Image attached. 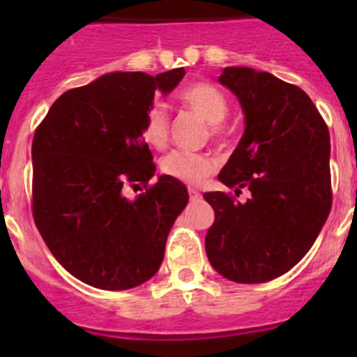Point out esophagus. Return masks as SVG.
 Segmentation results:
<instances>
[{
  "label": "esophagus",
  "instance_id": "obj_1",
  "mask_svg": "<svg viewBox=\"0 0 357 357\" xmlns=\"http://www.w3.org/2000/svg\"><path fill=\"white\" fill-rule=\"evenodd\" d=\"M188 195H190V200H192V202H197V200L202 199L200 192H197V190H193V188L188 190Z\"/></svg>",
  "mask_w": 357,
  "mask_h": 357
}]
</instances>
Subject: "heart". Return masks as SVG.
<instances>
[{
    "label": "heart",
    "mask_w": 357,
    "mask_h": 357,
    "mask_svg": "<svg viewBox=\"0 0 357 357\" xmlns=\"http://www.w3.org/2000/svg\"><path fill=\"white\" fill-rule=\"evenodd\" d=\"M179 100L183 102V105L188 107L190 110L195 112L212 126L221 124L228 114V102H226L225 95L207 82H197V84L185 88L179 95ZM214 135H218L215 129ZM143 138L155 149H162L167 143L169 115L162 103H152L150 109L146 110L145 122H143ZM160 169L169 178L193 186L200 185L208 176L214 174L218 169V162L207 153L174 150L162 158Z\"/></svg>",
    "instance_id": "obj_1"
}]
</instances>
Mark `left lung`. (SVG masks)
Returning a JSON list of instances; mask_svg holds the SVG:
<instances>
[{
  "mask_svg": "<svg viewBox=\"0 0 357 357\" xmlns=\"http://www.w3.org/2000/svg\"><path fill=\"white\" fill-rule=\"evenodd\" d=\"M219 82L245 115V131L219 181L235 193L247 188L250 199L204 193L214 208L205 252L225 278L264 283L307 254L328 218L330 132L312 100L269 72L226 67Z\"/></svg>",
  "mask_w": 357,
  "mask_h": 357,
  "instance_id": "left-lung-1",
  "label": "left lung"
}]
</instances>
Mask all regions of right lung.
<instances>
[{
	"instance_id": "right-lung-1",
	"label": "right lung",
	"mask_w": 357,
	"mask_h": 357,
	"mask_svg": "<svg viewBox=\"0 0 357 357\" xmlns=\"http://www.w3.org/2000/svg\"><path fill=\"white\" fill-rule=\"evenodd\" d=\"M183 75V67L155 77L110 72L63 93L36 129L34 222L56 261L86 285L132 289L164 261L188 190L165 174L149 186L155 164L143 122L155 93L169 95ZM139 184L146 192L128 199V186Z\"/></svg>"
}]
</instances>
